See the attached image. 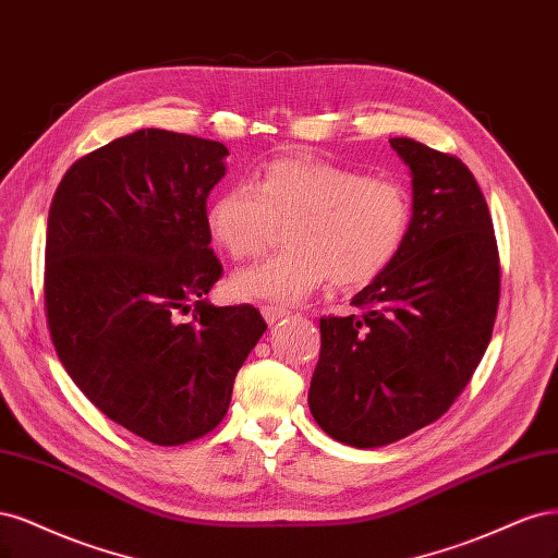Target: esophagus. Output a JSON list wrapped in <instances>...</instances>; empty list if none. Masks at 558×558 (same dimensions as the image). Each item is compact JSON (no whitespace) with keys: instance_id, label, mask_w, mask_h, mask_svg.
<instances>
[{"instance_id":"obj_1","label":"esophagus","mask_w":558,"mask_h":558,"mask_svg":"<svg viewBox=\"0 0 558 558\" xmlns=\"http://www.w3.org/2000/svg\"><path fill=\"white\" fill-rule=\"evenodd\" d=\"M262 315L266 319V325H276V322H280V319L290 315V311L278 308V305H262Z\"/></svg>"}]
</instances>
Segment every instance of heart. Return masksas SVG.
<instances>
[{"instance_id":"obj_1","label":"heart","mask_w":558,"mask_h":558,"mask_svg":"<svg viewBox=\"0 0 558 558\" xmlns=\"http://www.w3.org/2000/svg\"><path fill=\"white\" fill-rule=\"evenodd\" d=\"M410 220V194L397 181L308 157L271 161L255 185L218 192L206 210L210 236L233 259L259 255L278 225H290V250L231 278L239 299L278 305L299 303L329 280H375L401 253Z\"/></svg>"}]
</instances>
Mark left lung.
Listing matches in <instances>:
<instances>
[{
	"mask_svg": "<svg viewBox=\"0 0 558 558\" xmlns=\"http://www.w3.org/2000/svg\"><path fill=\"white\" fill-rule=\"evenodd\" d=\"M412 175L401 253L354 294L362 315L322 317L308 405L352 447H383L436 422L489 345L500 266L492 215L461 159L389 138Z\"/></svg>",
	"mask_w": 558,
	"mask_h": 558,
	"instance_id": "left-lung-1",
	"label": "left lung"
}]
</instances>
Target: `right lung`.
<instances>
[{"instance_id":"obj_1","label":"right lung","mask_w":558,"mask_h":558,"mask_svg":"<svg viewBox=\"0 0 558 558\" xmlns=\"http://www.w3.org/2000/svg\"><path fill=\"white\" fill-rule=\"evenodd\" d=\"M227 155L218 141L138 130L78 159L48 213L52 345L106 417L155 445L196 440L222 422L266 331L253 305L206 299L222 276L206 199Z\"/></svg>"}]
</instances>
